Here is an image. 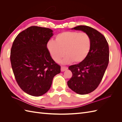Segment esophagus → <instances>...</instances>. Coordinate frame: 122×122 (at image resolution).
Returning <instances> with one entry per match:
<instances>
[{
  "mask_svg": "<svg viewBox=\"0 0 122 122\" xmlns=\"http://www.w3.org/2000/svg\"><path fill=\"white\" fill-rule=\"evenodd\" d=\"M67 69H68V67H66V66H61V71L63 72V71H64L66 70Z\"/></svg>",
  "mask_w": 122,
  "mask_h": 122,
  "instance_id": "1",
  "label": "esophagus"
}]
</instances>
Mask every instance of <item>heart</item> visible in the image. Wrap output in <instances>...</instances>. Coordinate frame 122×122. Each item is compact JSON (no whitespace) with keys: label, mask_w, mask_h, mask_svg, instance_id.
Listing matches in <instances>:
<instances>
[{"label":"heart","mask_w":122,"mask_h":122,"mask_svg":"<svg viewBox=\"0 0 122 122\" xmlns=\"http://www.w3.org/2000/svg\"><path fill=\"white\" fill-rule=\"evenodd\" d=\"M47 46L56 62H60L66 54L63 63L72 61L80 63L89 56L92 48V39L86 33L65 31L57 35L55 41H49Z\"/></svg>","instance_id":"b5f03b06"}]
</instances>
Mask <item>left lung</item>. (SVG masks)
Masks as SVG:
<instances>
[{"label":"left lung","instance_id":"left-lung-1","mask_svg":"<svg viewBox=\"0 0 122 122\" xmlns=\"http://www.w3.org/2000/svg\"><path fill=\"white\" fill-rule=\"evenodd\" d=\"M73 29L90 36L92 48L83 61L69 66L72 76L67 84L77 94H86L97 89L102 81L109 62V47L104 36L94 28L79 25Z\"/></svg>","mask_w":122,"mask_h":122}]
</instances>
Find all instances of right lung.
Wrapping results in <instances>:
<instances>
[{"instance_id": "1", "label": "right lung", "mask_w": 122, "mask_h": 122, "mask_svg": "<svg viewBox=\"0 0 122 122\" xmlns=\"http://www.w3.org/2000/svg\"><path fill=\"white\" fill-rule=\"evenodd\" d=\"M49 28L31 26L19 33L10 51L15 79L27 94L39 97L50 89L61 66L52 59L47 43L53 36Z\"/></svg>"}]
</instances>
